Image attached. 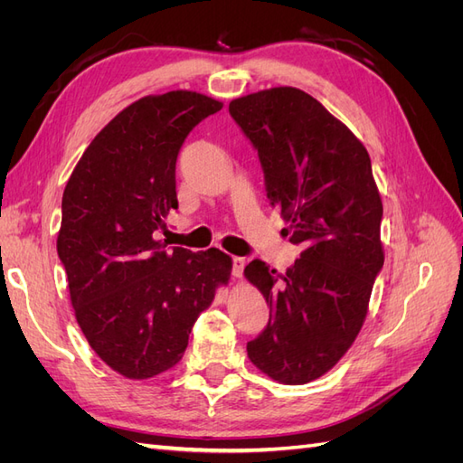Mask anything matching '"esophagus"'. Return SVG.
Instances as JSON below:
<instances>
[{"label":"esophagus","mask_w":463,"mask_h":463,"mask_svg":"<svg viewBox=\"0 0 463 463\" xmlns=\"http://www.w3.org/2000/svg\"><path fill=\"white\" fill-rule=\"evenodd\" d=\"M243 269H245V259L233 257L232 259V274H233V278H241L243 276Z\"/></svg>","instance_id":"1"}]
</instances>
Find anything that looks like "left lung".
<instances>
[{
  "mask_svg": "<svg viewBox=\"0 0 463 463\" xmlns=\"http://www.w3.org/2000/svg\"><path fill=\"white\" fill-rule=\"evenodd\" d=\"M230 114L259 152L266 197L301 255L279 274L255 259L245 276L270 307L247 344L282 384H307L338 363L365 322L384 264L383 201L367 148L311 94L276 87L235 98Z\"/></svg>",
  "mask_w": 463,
  "mask_h": 463,
  "instance_id": "obj_1",
  "label": "left lung"
}]
</instances>
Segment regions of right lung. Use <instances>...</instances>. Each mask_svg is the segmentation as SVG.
Here are the masks:
<instances>
[{
    "label": "right lung",
    "instance_id": "add662e5",
    "mask_svg": "<svg viewBox=\"0 0 463 463\" xmlns=\"http://www.w3.org/2000/svg\"><path fill=\"white\" fill-rule=\"evenodd\" d=\"M222 102L191 90L145 96L98 133L69 177L58 255L87 342L109 369L145 381L177 365L199 315L232 274L220 249L165 250L181 145Z\"/></svg>",
    "mask_w": 463,
    "mask_h": 463
}]
</instances>
